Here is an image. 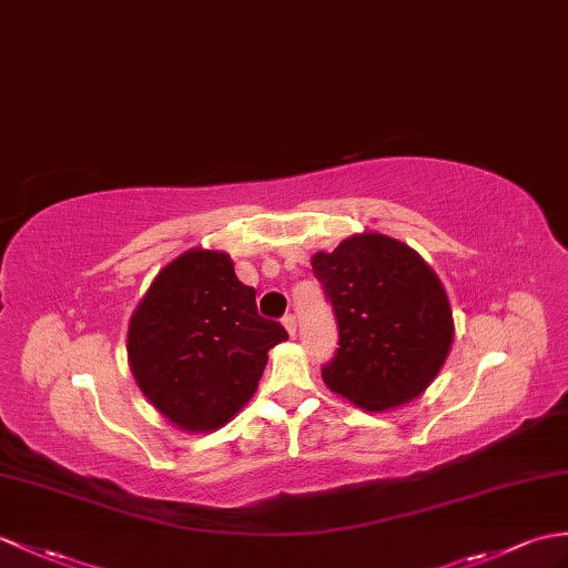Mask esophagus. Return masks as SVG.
Returning a JSON list of instances; mask_svg holds the SVG:
<instances>
[{"mask_svg": "<svg viewBox=\"0 0 568 568\" xmlns=\"http://www.w3.org/2000/svg\"><path fill=\"white\" fill-rule=\"evenodd\" d=\"M283 326L287 328V334H290V336H295V332H297V320H295V314H285V316H283Z\"/></svg>", "mask_w": 568, "mask_h": 568, "instance_id": "esophagus-1", "label": "esophagus"}]
</instances>
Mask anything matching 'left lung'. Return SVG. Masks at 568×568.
I'll return each instance as SVG.
<instances>
[{
    "instance_id": "obj_1",
    "label": "left lung",
    "mask_w": 568,
    "mask_h": 568,
    "mask_svg": "<svg viewBox=\"0 0 568 568\" xmlns=\"http://www.w3.org/2000/svg\"><path fill=\"white\" fill-rule=\"evenodd\" d=\"M312 273L338 326V348L322 365L326 387L365 412L418 397L453 344L438 275L406 244L371 232L314 254Z\"/></svg>"
}]
</instances>
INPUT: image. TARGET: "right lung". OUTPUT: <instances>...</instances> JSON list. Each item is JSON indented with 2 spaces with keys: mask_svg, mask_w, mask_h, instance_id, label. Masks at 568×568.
Returning a JSON list of instances; mask_svg holds the SVG:
<instances>
[{
  "mask_svg": "<svg viewBox=\"0 0 568 568\" xmlns=\"http://www.w3.org/2000/svg\"><path fill=\"white\" fill-rule=\"evenodd\" d=\"M287 338L263 320L256 290L224 252L193 248L156 275L130 320L128 355L140 389L183 430H213L258 387L268 351Z\"/></svg>",
  "mask_w": 568,
  "mask_h": 568,
  "instance_id": "1",
  "label": "right lung"
}]
</instances>
